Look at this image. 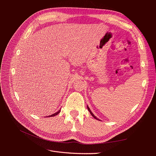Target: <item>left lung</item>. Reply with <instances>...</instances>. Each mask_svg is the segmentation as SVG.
<instances>
[{"mask_svg":"<svg viewBox=\"0 0 156 156\" xmlns=\"http://www.w3.org/2000/svg\"><path fill=\"white\" fill-rule=\"evenodd\" d=\"M87 108H88V111L90 112V114H91V115H92V116H93V117L94 118V119H96V120H98V119H97V118L96 117V116H95V115H94L93 114V113L92 112V111H90V108L88 107V106H87Z\"/></svg>","mask_w":156,"mask_h":156,"instance_id":"left-lung-1","label":"left lung"}]
</instances>
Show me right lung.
<instances>
[{
  "label": "right lung",
  "mask_w": 156,
  "mask_h": 156,
  "mask_svg": "<svg viewBox=\"0 0 156 156\" xmlns=\"http://www.w3.org/2000/svg\"><path fill=\"white\" fill-rule=\"evenodd\" d=\"M60 112V110H59L58 112H55V113H54V114H53V115H50V116H48V117H51V116H56V115H57L58 113Z\"/></svg>",
  "instance_id": "1"
}]
</instances>
